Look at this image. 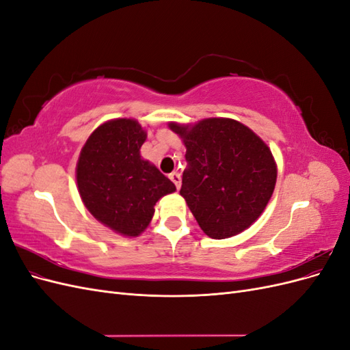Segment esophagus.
Here are the masks:
<instances>
[{"label": "esophagus", "instance_id": "34e87169", "mask_svg": "<svg viewBox=\"0 0 350 350\" xmlns=\"http://www.w3.org/2000/svg\"><path fill=\"white\" fill-rule=\"evenodd\" d=\"M169 179H171V181L175 184V187L179 189V187H181V174H178V172L169 174Z\"/></svg>", "mask_w": 350, "mask_h": 350}]
</instances>
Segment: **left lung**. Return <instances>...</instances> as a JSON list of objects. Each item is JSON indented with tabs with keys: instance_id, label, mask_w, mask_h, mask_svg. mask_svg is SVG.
<instances>
[{
	"instance_id": "1",
	"label": "left lung",
	"mask_w": 350,
	"mask_h": 350,
	"mask_svg": "<svg viewBox=\"0 0 350 350\" xmlns=\"http://www.w3.org/2000/svg\"><path fill=\"white\" fill-rule=\"evenodd\" d=\"M185 144L181 194L204 234L225 239L250 228L274 191L278 166L260 137L230 118L169 122Z\"/></svg>"
}]
</instances>
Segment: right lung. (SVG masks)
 Listing matches in <instances>:
<instances>
[{
    "instance_id": "1",
    "label": "right lung",
    "mask_w": 350,
    "mask_h": 350,
    "mask_svg": "<svg viewBox=\"0 0 350 350\" xmlns=\"http://www.w3.org/2000/svg\"><path fill=\"white\" fill-rule=\"evenodd\" d=\"M147 133L131 118L103 122L79 156L76 178L84 206L100 224L124 237L149 226L154 204L175 185L140 156Z\"/></svg>"
}]
</instances>
